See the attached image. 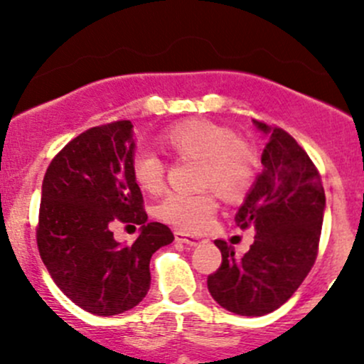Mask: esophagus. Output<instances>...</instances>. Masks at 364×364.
Returning <instances> with one entry per match:
<instances>
[{"instance_id":"34e87169","label":"esophagus","mask_w":364,"mask_h":364,"mask_svg":"<svg viewBox=\"0 0 364 364\" xmlns=\"http://www.w3.org/2000/svg\"><path fill=\"white\" fill-rule=\"evenodd\" d=\"M174 237H176V241H179V243L190 245V247H199V245H203V243H205V241H208V240H204V237L193 236V234L181 232V230H176Z\"/></svg>"}]
</instances>
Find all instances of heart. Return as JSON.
Here are the masks:
<instances>
[{
  "instance_id": "b5f03b06",
  "label": "heart",
  "mask_w": 364,
  "mask_h": 364,
  "mask_svg": "<svg viewBox=\"0 0 364 364\" xmlns=\"http://www.w3.org/2000/svg\"><path fill=\"white\" fill-rule=\"evenodd\" d=\"M161 142L176 155L203 160V186L213 185L223 196L236 197L250 185L257 165L255 153L225 124L200 117L186 119L168 128ZM132 176L142 192L155 196L164 188L165 165L155 153L137 151L132 160ZM216 208V197L211 192L168 193L156 213L167 223L197 232L213 222Z\"/></svg>"
}]
</instances>
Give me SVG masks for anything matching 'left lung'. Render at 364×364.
Returning <instances> with one entry per match:
<instances>
[{
  "label": "left lung",
  "instance_id": "1",
  "mask_svg": "<svg viewBox=\"0 0 364 364\" xmlns=\"http://www.w3.org/2000/svg\"><path fill=\"white\" fill-rule=\"evenodd\" d=\"M267 137L262 172L236 213L241 229L253 227V245L237 257L222 240V266L208 278L213 299L225 310L260 317L297 291L315 262L324 220L321 176L304 149L282 128L253 119Z\"/></svg>",
  "mask_w": 364,
  "mask_h": 364
}]
</instances>
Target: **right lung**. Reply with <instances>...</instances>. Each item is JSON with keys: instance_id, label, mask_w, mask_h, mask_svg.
Segmentation results:
<instances>
[{"instance_id": "1", "label": "right lung", "mask_w": 364, "mask_h": 364, "mask_svg": "<svg viewBox=\"0 0 364 364\" xmlns=\"http://www.w3.org/2000/svg\"><path fill=\"white\" fill-rule=\"evenodd\" d=\"M130 121L95 127L70 141L50 161L42 183L36 243L58 287L90 314H123L149 291V260L174 241L164 223L148 222L132 176ZM116 219L141 225L134 245L110 230Z\"/></svg>"}]
</instances>
